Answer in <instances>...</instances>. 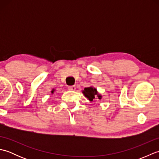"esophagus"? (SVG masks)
Masks as SVG:
<instances>
[{
	"label": "esophagus",
	"instance_id": "34e87169",
	"mask_svg": "<svg viewBox=\"0 0 159 159\" xmlns=\"http://www.w3.org/2000/svg\"><path fill=\"white\" fill-rule=\"evenodd\" d=\"M68 89L69 90H71V91H75L76 89V87L74 85H72V86H69L68 87Z\"/></svg>",
	"mask_w": 159,
	"mask_h": 159
}]
</instances>
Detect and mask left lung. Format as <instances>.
I'll list each match as a JSON object with an SVG mask.
<instances>
[{
    "label": "left lung",
    "mask_w": 159,
    "mask_h": 159,
    "mask_svg": "<svg viewBox=\"0 0 159 159\" xmlns=\"http://www.w3.org/2000/svg\"><path fill=\"white\" fill-rule=\"evenodd\" d=\"M83 93L87 99L91 101V102L95 98H98L100 100L102 98V96L98 92L97 89L93 87H85L84 90H83Z\"/></svg>",
    "instance_id": "obj_1"
}]
</instances>
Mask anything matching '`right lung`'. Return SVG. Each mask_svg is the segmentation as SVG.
<instances>
[{"mask_svg":"<svg viewBox=\"0 0 159 159\" xmlns=\"http://www.w3.org/2000/svg\"><path fill=\"white\" fill-rule=\"evenodd\" d=\"M55 89H52V90L51 91V93H54V92H55Z\"/></svg>","mask_w":159,"mask_h":159,"instance_id":"right-lung-1","label":"right lung"}]
</instances>
